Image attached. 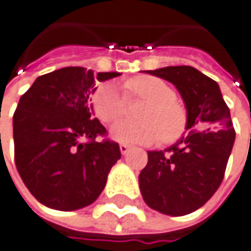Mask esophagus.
<instances>
[{"label": "esophagus", "instance_id": "esophagus-1", "mask_svg": "<svg viewBox=\"0 0 251 251\" xmlns=\"http://www.w3.org/2000/svg\"><path fill=\"white\" fill-rule=\"evenodd\" d=\"M129 149H130L129 145H125V143H121V145H119V150H121L122 154H126V153L129 151Z\"/></svg>", "mask_w": 251, "mask_h": 251}]
</instances>
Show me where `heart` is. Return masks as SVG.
Returning <instances> with one entry per match:
<instances>
[{
	"mask_svg": "<svg viewBox=\"0 0 251 251\" xmlns=\"http://www.w3.org/2000/svg\"><path fill=\"white\" fill-rule=\"evenodd\" d=\"M127 98L146 101L139 112V122L121 121L111 127V137L129 145H149L161 137L170 143L177 140L187 127L188 115L177 100L174 88L157 77L142 75L125 82ZM93 109L104 124L118 121L126 109L124 93L112 82H102L93 94Z\"/></svg>",
	"mask_w": 251,
	"mask_h": 251,
	"instance_id": "heart-1",
	"label": "heart"
}]
</instances>
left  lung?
I'll use <instances>...</instances> for the list:
<instances>
[{"label": "left lung", "instance_id": "8db88e82", "mask_svg": "<svg viewBox=\"0 0 251 251\" xmlns=\"http://www.w3.org/2000/svg\"><path fill=\"white\" fill-rule=\"evenodd\" d=\"M146 73L173 82L187 108V133L166 150L147 151L139 187L147 205L182 216L205 205L224 180L234 143L230 111L218 82L191 66Z\"/></svg>", "mask_w": 251, "mask_h": 251}]
</instances>
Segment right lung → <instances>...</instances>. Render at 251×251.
Instances as JSON below:
<instances>
[{"mask_svg":"<svg viewBox=\"0 0 251 251\" xmlns=\"http://www.w3.org/2000/svg\"><path fill=\"white\" fill-rule=\"evenodd\" d=\"M118 75L64 67L38 77L21 97L14 114L15 164L40 203L75 211L102 192L121 150L116 142L95 140L105 136L106 129L94 118L88 102L97 90L95 80Z\"/></svg>","mask_w":251,"mask_h":251,"instance_id":"1","label":"right lung"}]
</instances>
